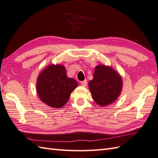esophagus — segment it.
<instances>
[{
	"instance_id": "esophagus-1",
	"label": "esophagus",
	"mask_w": 158,
	"mask_h": 158,
	"mask_svg": "<svg viewBox=\"0 0 158 158\" xmlns=\"http://www.w3.org/2000/svg\"><path fill=\"white\" fill-rule=\"evenodd\" d=\"M80 84H81V85L83 86H86L87 85V80H84V81L80 82Z\"/></svg>"
}]
</instances>
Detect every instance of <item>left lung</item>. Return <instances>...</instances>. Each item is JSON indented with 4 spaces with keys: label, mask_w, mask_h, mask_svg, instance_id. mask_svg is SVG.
<instances>
[{
    "label": "left lung",
    "mask_w": 158,
    "mask_h": 158,
    "mask_svg": "<svg viewBox=\"0 0 158 158\" xmlns=\"http://www.w3.org/2000/svg\"><path fill=\"white\" fill-rule=\"evenodd\" d=\"M88 86L94 101L98 105L105 106L117 99L122 90L123 81L118 73L111 67L98 65Z\"/></svg>",
    "instance_id": "obj_1"
}]
</instances>
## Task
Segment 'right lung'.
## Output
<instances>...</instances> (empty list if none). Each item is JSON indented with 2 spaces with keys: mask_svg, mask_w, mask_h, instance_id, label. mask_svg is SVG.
I'll list each match as a JSON object with an SVG mask.
<instances>
[{
  "mask_svg": "<svg viewBox=\"0 0 158 158\" xmlns=\"http://www.w3.org/2000/svg\"><path fill=\"white\" fill-rule=\"evenodd\" d=\"M78 86L74 79L68 78L62 65L52 64L42 71L37 80V92L41 101L52 108L66 105Z\"/></svg>",
  "mask_w": 158,
  "mask_h": 158,
  "instance_id": "obj_1",
  "label": "right lung"
}]
</instances>
